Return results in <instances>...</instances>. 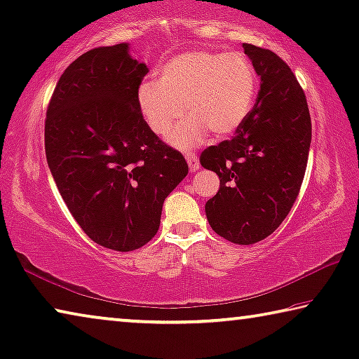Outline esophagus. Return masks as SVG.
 <instances>
[{
	"label": "esophagus",
	"instance_id": "esophagus-1",
	"mask_svg": "<svg viewBox=\"0 0 359 359\" xmlns=\"http://www.w3.org/2000/svg\"><path fill=\"white\" fill-rule=\"evenodd\" d=\"M185 158H187V163H189L190 172H196V170L200 169V161H198L196 156L193 155V153H185Z\"/></svg>",
	"mask_w": 359,
	"mask_h": 359
}]
</instances>
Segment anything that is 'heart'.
<instances>
[{
  "label": "heart",
  "mask_w": 359,
  "mask_h": 359,
  "mask_svg": "<svg viewBox=\"0 0 359 359\" xmlns=\"http://www.w3.org/2000/svg\"><path fill=\"white\" fill-rule=\"evenodd\" d=\"M259 90L252 62L243 53L189 50L170 57L158 68V79L137 88V107L153 134L164 137L180 116L189 113L169 135L180 150L200 145L212 133L226 137L251 115Z\"/></svg>",
  "instance_id": "b5f03b06"
}]
</instances>
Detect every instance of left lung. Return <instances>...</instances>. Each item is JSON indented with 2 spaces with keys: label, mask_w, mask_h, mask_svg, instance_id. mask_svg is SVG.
<instances>
[{
  "label": "left lung",
  "mask_w": 359,
  "mask_h": 359,
  "mask_svg": "<svg viewBox=\"0 0 359 359\" xmlns=\"http://www.w3.org/2000/svg\"><path fill=\"white\" fill-rule=\"evenodd\" d=\"M260 79L251 115L235 137L201 153V166L220 179L206 203L212 230L235 244L271 235L302 185L311 144L310 111L291 68L275 53L243 43Z\"/></svg>",
  "instance_id": "obj_1"
}]
</instances>
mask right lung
Segmentation results:
<instances>
[{"label":"right lung","mask_w":359,"mask_h":359,"mask_svg":"<svg viewBox=\"0 0 359 359\" xmlns=\"http://www.w3.org/2000/svg\"><path fill=\"white\" fill-rule=\"evenodd\" d=\"M128 43L79 55L48 108L44 147L54 182L94 243L129 252L156 235L163 203L189 174L147 126L137 88L149 73Z\"/></svg>","instance_id":"right-lung-1"}]
</instances>
